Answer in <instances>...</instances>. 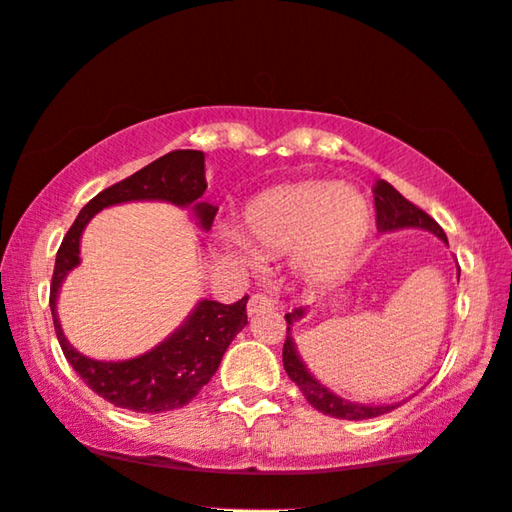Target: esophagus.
<instances>
[{
	"label": "esophagus",
	"instance_id": "34e87169",
	"mask_svg": "<svg viewBox=\"0 0 512 512\" xmlns=\"http://www.w3.org/2000/svg\"><path fill=\"white\" fill-rule=\"evenodd\" d=\"M276 306V299L274 297H267L262 295V292H257V295L250 297L248 302V313L250 316H260L264 311H271Z\"/></svg>",
	"mask_w": 512,
	"mask_h": 512
}]
</instances>
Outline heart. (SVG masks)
<instances>
[{"instance_id": "heart-1", "label": "heart", "mask_w": 512, "mask_h": 512, "mask_svg": "<svg viewBox=\"0 0 512 512\" xmlns=\"http://www.w3.org/2000/svg\"><path fill=\"white\" fill-rule=\"evenodd\" d=\"M372 213L363 192L332 182H299L257 199L245 213V234L260 252L292 250V267L306 281L342 274L367 241ZM224 243L243 262H255L238 231H224Z\"/></svg>"}]
</instances>
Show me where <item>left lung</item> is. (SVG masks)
<instances>
[{"instance_id": "1", "label": "left lung", "mask_w": 512, "mask_h": 512, "mask_svg": "<svg viewBox=\"0 0 512 512\" xmlns=\"http://www.w3.org/2000/svg\"><path fill=\"white\" fill-rule=\"evenodd\" d=\"M374 208H377V229L381 234L386 231H398V229H424L431 231L433 236H438L442 243H447L445 231L438 222L433 220L431 215H426L424 210L414 206L405 199L398 189H393L386 180H379L377 187H374ZM456 276H461V269L456 271ZM306 316V309H295L292 313H285V320H288V337H285L283 344V367L288 372V377L299 386V391L304 393V398L316 407L318 412L327 414V417L335 419H349V421H360V419H374L381 417V414L395 410L398 405L407 403H391V405H365V403H353V400H346L335 391H330L325 384L313 377L309 367L299 356L295 337H292V327H295L297 320Z\"/></svg>"}]
</instances>
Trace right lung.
<instances>
[{
    "label": "right lung",
    "mask_w": 512,
    "mask_h": 512,
    "mask_svg": "<svg viewBox=\"0 0 512 512\" xmlns=\"http://www.w3.org/2000/svg\"><path fill=\"white\" fill-rule=\"evenodd\" d=\"M206 187V154L196 149H177L117 185L102 189L81 208L60 243L49 299L53 327L67 363L107 403L142 414H159L187 405L208 384L220 367L227 346L248 325V313H245L248 297L234 304L201 299L163 342L128 360H95L84 356L67 342L60 325V288L67 274L79 267L81 234L100 210L131 201H163L177 208H192L199 227L208 231L213 227L217 208L201 199Z\"/></svg>",
    "instance_id": "obj_1"
}]
</instances>
